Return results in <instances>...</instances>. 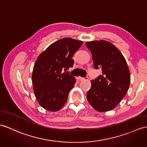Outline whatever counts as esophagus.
<instances>
[{
    "mask_svg": "<svg viewBox=\"0 0 147 147\" xmlns=\"http://www.w3.org/2000/svg\"><path fill=\"white\" fill-rule=\"evenodd\" d=\"M77 79L79 80H88V78H84V77H77Z\"/></svg>",
    "mask_w": 147,
    "mask_h": 147,
    "instance_id": "34e87169",
    "label": "esophagus"
}]
</instances>
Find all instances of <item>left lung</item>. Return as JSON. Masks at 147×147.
Returning a JSON list of instances; mask_svg holds the SVG:
<instances>
[{
    "mask_svg": "<svg viewBox=\"0 0 147 147\" xmlns=\"http://www.w3.org/2000/svg\"><path fill=\"white\" fill-rule=\"evenodd\" d=\"M85 44L92 53L94 68H101L102 72L91 81L87 100L98 112H108L119 104L129 88V69L122 53L112 43L102 40Z\"/></svg>",
    "mask_w": 147,
    "mask_h": 147,
    "instance_id": "obj_1",
    "label": "left lung"
}]
</instances>
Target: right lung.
Instances as JSON below:
<instances>
[{"instance_id": "add662e5", "label": "right lung", "mask_w": 147, "mask_h": 147, "mask_svg": "<svg viewBox=\"0 0 147 147\" xmlns=\"http://www.w3.org/2000/svg\"><path fill=\"white\" fill-rule=\"evenodd\" d=\"M83 42L62 38L50 45L35 62L32 71L34 92L39 104L50 112H56L65 105L76 78L64 73L74 65L71 59Z\"/></svg>"}]
</instances>
